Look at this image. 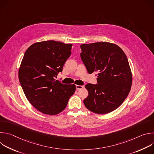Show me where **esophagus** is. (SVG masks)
<instances>
[{
	"label": "esophagus",
	"mask_w": 154,
	"mask_h": 154,
	"mask_svg": "<svg viewBox=\"0 0 154 154\" xmlns=\"http://www.w3.org/2000/svg\"><path fill=\"white\" fill-rule=\"evenodd\" d=\"M83 88V86L82 85H76V89L77 90H81Z\"/></svg>",
	"instance_id": "esophagus-1"
}]
</instances>
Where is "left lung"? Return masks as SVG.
<instances>
[{
	"instance_id": "obj_1",
	"label": "left lung",
	"mask_w": 154,
	"mask_h": 154,
	"mask_svg": "<svg viewBox=\"0 0 154 154\" xmlns=\"http://www.w3.org/2000/svg\"><path fill=\"white\" fill-rule=\"evenodd\" d=\"M80 57L89 74L97 73V84L85 85L88 96L85 106L96 114H106L118 108L127 97L132 74L127 58L115 44L99 42L83 44Z\"/></svg>"
}]
</instances>
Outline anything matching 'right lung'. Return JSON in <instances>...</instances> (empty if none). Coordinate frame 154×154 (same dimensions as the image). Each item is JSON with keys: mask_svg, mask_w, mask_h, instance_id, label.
I'll return each instance as SVG.
<instances>
[{"mask_svg": "<svg viewBox=\"0 0 154 154\" xmlns=\"http://www.w3.org/2000/svg\"><path fill=\"white\" fill-rule=\"evenodd\" d=\"M72 45L54 40L35 42L26 51L18 72L29 102L40 112L55 115L66 107L76 89L55 80L71 54Z\"/></svg>", "mask_w": 154, "mask_h": 154, "instance_id": "right-lung-1", "label": "right lung"}]
</instances>
